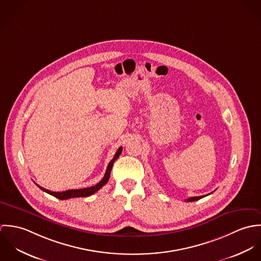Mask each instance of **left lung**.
Listing matches in <instances>:
<instances>
[{
	"mask_svg": "<svg viewBox=\"0 0 261 261\" xmlns=\"http://www.w3.org/2000/svg\"><path fill=\"white\" fill-rule=\"evenodd\" d=\"M206 195L204 196H198V197H191V198H188L186 200V202H194V201H197V200H200L201 198H204Z\"/></svg>",
	"mask_w": 261,
	"mask_h": 261,
	"instance_id": "left-lung-1",
	"label": "left lung"
}]
</instances>
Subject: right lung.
I'll return each mask as SVG.
<instances>
[{
	"instance_id": "obj_1",
	"label": "right lung",
	"mask_w": 261,
	"mask_h": 261,
	"mask_svg": "<svg viewBox=\"0 0 261 261\" xmlns=\"http://www.w3.org/2000/svg\"><path fill=\"white\" fill-rule=\"evenodd\" d=\"M121 150L122 148H118L117 151L115 152L113 159L110 162L109 166H108V169H107V172L105 174V177L102 178V180L100 182H98L95 186L88 187V188H83V189H76V190H67V191H64V192H52V191H49L47 189H44L42 187L37 185L42 191L56 197L57 199H60V200H66V199H70V198H77V197H88L92 194H94L95 192H97L100 188L105 186L109 179H110V176H111V172H112V166H113V163L115 160H117V158L119 156V154L121 153Z\"/></svg>"
}]
</instances>
